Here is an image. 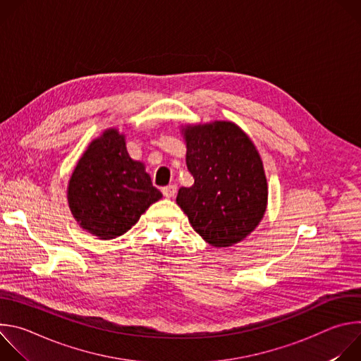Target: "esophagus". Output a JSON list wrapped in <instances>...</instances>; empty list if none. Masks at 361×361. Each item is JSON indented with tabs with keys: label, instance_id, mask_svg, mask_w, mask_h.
<instances>
[{
	"label": "esophagus",
	"instance_id": "esophagus-1",
	"mask_svg": "<svg viewBox=\"0 0 361 361\" xmlns=\"http://www.w3.org/2000/svg\"><path fill=\"white\" fill-rule=\"evenodd\" d=\"M176 192H177V185H174V184H170L163 188V194L167 198H173L176 195Z\"/></svg>",
	"mask_w": 361,
	"mask_h": 361
}]
</instances>
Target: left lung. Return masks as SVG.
Here are the masks:
<instances>
[{"label":"left lung","mask_w":361,"mask_h":361,"mask_svg":"<svg viewBox=\"0 0 361 361\" xmlns=\"http://www.w3.org/2000/svg\"><path fill=\"white\" fill-rule=\"evenodd\" d=\"M185 164L194 178L177 204L209 244L231 247L251 234L267 210L269 185L259 149L233 121L181 126Z\"/></svg>","instance_id":"1"}]
</instances>
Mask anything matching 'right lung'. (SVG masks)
<instances>
[{"mask_svg": "<svg viewBox=\"0 0 361 361\" xmlns=\"http://www.w3.org/2000/svg\"><path fill=\"white\" fill-rule=\"evenodd\" d=\"M161 197L145 164L130 157L126 135L114 127L88 144L67 187L73 217L82 230L99 240L127 233Z\"/></svg>", "mask_w": 361, "mask_h": 361, "instance_id": "add662e5", "label": "right lung"}]
</instances>
